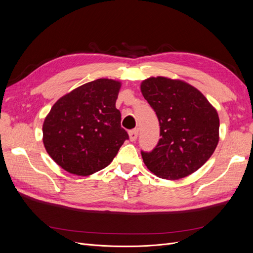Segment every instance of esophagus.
Wrapping results in <instances>:
<instances>
[{
    "label": "esophagus",
    "instance_id": "esophagus-1",
    "mask_svg": "<svg viewBox=\"0 0 253 253\" xmlns=\"http://www.w3.org/2000/svg\"><path fill=\"white\" fill-rule=\"evenodd\" d=\"M128 136H129V140L135 141L137 139V137H138V129L135 128V129H132V131H129Z\"/></svg>",
    "mask_w": 253,
    "mask_h": 253
}]
</instances>
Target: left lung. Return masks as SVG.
<instances>
[{
  "mask_svg": "<svg viewBox=\"0 0 253 253\" xmlns=\"http://www.w3.org/2000/svg\"><path fill=\"white\" fill-rule=\"evenodd\" d=\"M140 89L160 126L155 149L141 151L144 165L158 177L171 180L197 171L218 143L216 110L200 90L181 80L151 77L141 82Z\"/></svg>",
  "mask_w": 253,
  "mask_h": 253,
  "instance_id": "1",
  "label": "left lung"
}]
</instances>
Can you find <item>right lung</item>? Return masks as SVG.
Masks as SVG:
<instances>
[{
    "instance_id": "1",
    "label": "right lung",
    "mask_w": 253,
    "mask_h": 253,
    "mask_svg": "<svg viewBox=\"0 0 253 253\" xmlns=\"http://www.w3.org/2000/svg\"><path fill=\"white\" fill-rule=\"evenodd\" d=\"M121 83L97 79L61 97L43 124V143L62 169L88 176L108 167L128 139L116 109Z\"/></svg>"
}]
</instances>
